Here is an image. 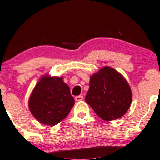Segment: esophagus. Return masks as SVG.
Masks as SVG:
<instances>
[{
  "label": "esophagus",
  "mask_w": 160,
  "mask_h": 160,
  "mask_svg": "<svg viewBox=\"0 0 160 160\" xmlns=\"http://www.w3.org/2000/svg\"><path fill=\"white\" fill-rule=\"evenodd\" d=\"M82 99H83V96H82V95H78V96L75 97V101H76V102H80Z\"/></svg>",
  "instance_id": "obj_1"
}]
</instances>
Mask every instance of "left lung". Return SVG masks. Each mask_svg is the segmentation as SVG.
I'll return each instance as SVG.
<instances>
[{"instance_id": "8db88e82", "label": "left lung", "mask_w": 160, "mask_h": 160, "mask_svg": "<svg viewBox=\"0 0 160 160\" xmlns=\"http://www.w3.org/2000/svg\"><path fill=\"white\" fill-rule=\"evenodd\" d=\"M132 94L122 75L113 68H102L90 77L85 101L102 120L120 118L128 111Z\"/></svg>"}]
</instances>
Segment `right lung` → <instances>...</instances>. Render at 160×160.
I'll list each match as a JSON object with an SVG mask.
<instances>
[{
	"mask_svg": "<svg viewBox=\"0 0 160 160\" xmlns=\"http://www.w3.org/2000/svg\"><path fill=\"white\" fill-rule=\"evenodd\" d=\"M74 104L69 86L61 77H41L28 100L32 115L41 123L55 126L68 115Z\"/></svg>",
	"mask_w": 160,
	"mask_h": 160,
	"instance_id": "obj_1",
	"label": "right lung"
}]
</instances>
